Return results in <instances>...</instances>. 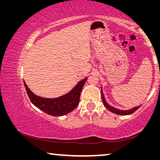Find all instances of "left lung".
<instances>
[{
    "instance_id": "obj_1",
    "label": "left lung",
    "mask_w": 160,
    "mask_h": 160,
    "mask_svg": "<svg viewBox=\"0 0 160 160\" xmlns=\"http://www.w3.org/2000/svg\"><path fill=\"white\" fill-rule=\"evenodd\" d=\"M101 92H102V102H103V104H104V106L106 107L108 110H109L111 112L114 113H116V114H118V115H129V114H131V113H134L135 111H136L137 109H138L139 108L141 107V105H140V106L133 107V108H132V109H128V110H121V109H116V108L111 106V105H109L107 102L106 99H105V98H104V94H103L102 88H101Z\"/></svg>"
}]
</instances>
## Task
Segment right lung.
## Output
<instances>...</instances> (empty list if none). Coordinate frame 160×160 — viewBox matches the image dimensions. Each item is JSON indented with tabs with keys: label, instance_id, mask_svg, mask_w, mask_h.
<instances>
[{
	"label": "right lung",
	"instance_id": "right-lung-1",
	"mask_svg": "<svg viewBox=\"0 0 160 160\" xmlns=\"http://www.w3.org/2000/svg\"><path fill=\"white\" fill-rule=\"evenodd\" d=\"M88 78H85L75 85L68 93L56 98H44L35 95L26 85L25 87L28 97L35 107L53 116H64L73 111L79 104L81 91Z\"/></svg>",
	"mask_w": 160,
	"mask_h": 160
}]
</instances>
